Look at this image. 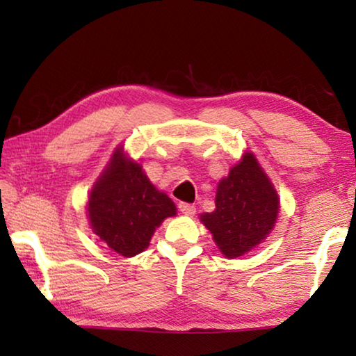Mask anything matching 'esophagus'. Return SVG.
I'll return each instance as SVG.
<instances>
[{
  "label": "esophagus",
  "mask_w": 356,
  "mask_h": 356,
  "mask_svg": "<svg viewBox=\"0 0 356 356\" xmlns=\"http://www.w3.org/2000/svg\"><path fill=\"white\" fill-rule=\"evenodd\" d=\"M179 210H180V212H182L184 215H188V216H191V215H195V212H196V207H195V206H191V204L180 202V204H179Z\"/></svg>",
  "instance_id": "1"
}]
</instances>
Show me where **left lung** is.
<instances>
[{
	"mask_svg": "<svg viewBox=\"0 0 356 356\" xmlns=\"http://www.w3.org/2000/svg\"><path fill=\"white\" fill-rule=\"evenodd\" d=\"M215 210L201 221L226 257H240L265 240L280 213V197L256 156L246 152L216 188Z\"/></svg>",
	"mask_w": 356,
	"mask_h": 356,
	"instance_id": "obj_1",
	"label": "left lung"
}]
</instances>
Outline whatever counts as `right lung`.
<instances>
[{
	"mask_svg": "<svg viewBox=\"0 0 356 356\" xmlns=\"http://www.w3.org/2000/svg\"><path fill=\"white\" fill-rule=\"evenodd\" d=\"M176 212V204L155 188L143 166L124 154V147L114 150L88 200L94 234L124 257L146 250L155 227Z\"/></svg>",
	"mask_w": 356,
	"mask_h": 356,
	"instance_id": "add662e5",
	"label": "right lung"
}]
</instances>
